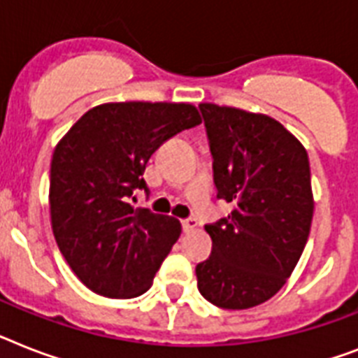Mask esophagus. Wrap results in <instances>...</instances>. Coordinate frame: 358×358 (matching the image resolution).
<instances>
[{
	"label": "esophagus",
	"mask_w": 358,
	"mask_h": 358,
	"mask_svg": "<svg viewBox=\"0 0 358 358\" xmlns=\"http://www.w3.org/2000/svg\"><path fill=\"white\" fill-rule=\"evenodd\" d=\"M182 228H184V231H193V229L199 228V222H196V219H184Z\"/></svg>",
	"instance_id": "esophagus-1"
}]
</instances>
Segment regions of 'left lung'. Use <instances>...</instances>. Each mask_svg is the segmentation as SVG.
<instances>
[{"mask_svg":"<svg viewBox=\"0 0 358 358\" xmlns=\"http://www.w3.org/2000/svg\"><path fill=\"white\" fill-rule=\"evenodd\" d=\"M217 199L234 206L206 224L213 241L196 264L200 294L222 309H250L287 283L309 239L315 200L303 145L264 113L200 104Z\"/></svg>","mask_w":358,"mask_h":358,"instance_id":"obj_1","label":"left lung"}]
</instances>
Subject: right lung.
<instances>
[{
	"instance_id": "add662e5",
	"label": "right lung",
	"mask_w": 358,
	"mask_h": 358,
	"mask_svg": "<svg viewBox=\"0 0 358 358\" xmlns=\"http://www.w3.org/2000/svg\"><path fill=\"white\" fill-rule=\"evenodd\" d=\"M202 123L189 103H106L88 110L55 147L49 209L55 241L95 294L136 298L182 234L180 220L134 208L159 145Z\"/></svg>"
}]
</instances>
